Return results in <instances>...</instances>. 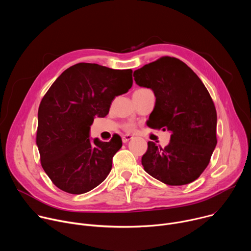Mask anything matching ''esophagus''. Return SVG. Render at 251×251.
Wrapping results in <instances>:
<instances>
[{
	"label": "esophagus",
	"instance_id": "34e87169",
	"mask_svg": "<svg viewBox=\"0 0 251 251\" xmlns=\"http://www.w3.org/2000/svg\"><path fill=\"white\" fill-rule=\"evenodd\" d=\"M132 138H133V137H132L131 135H129V134L123 135V136H122V142H123V143H127V142L130 141Z\"/></svg>",
	"mask_w": 251,
	"mask_h": 251
}]
</instances>
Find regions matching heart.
<instances>
[{"mask_svg": "<svg viewBox=\"0 0 251 251\" xmlns=\"http://www.w3.org/2000/svg\"><path fill=\"white\" fill-rule=\"evenodd\" d=\"M139 90H144V88H143V89H139ZM126 129H127V130H132V129H133V125H131V124L126 125Z\"/></svg>", "mask_w": 251, "mask_h": 251, "instance_id": "obj_1", "label": "heart"}]
</instances>
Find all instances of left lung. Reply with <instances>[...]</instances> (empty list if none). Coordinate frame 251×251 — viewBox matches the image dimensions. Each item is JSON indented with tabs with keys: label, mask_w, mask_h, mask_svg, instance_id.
<instances>
[{
	"label": "left lung",
	"mask_w": 251,
	"mask_h": 251,
	"mask_svg": "<svg viewBox=\"0 0 251 251\" xmlns=\"http://www.w3.org/2000/svg\"><path fill=\"white\" fill-rule=\"evenodd\" d=\"M141 87L153 90L156 103L147 122L171 133L169 145L148 142L144 170L169 186L194 182L207 167L217 146V110L194 71L180 59L164 56L134 71Z\"/></svg>",
	"instance_id": "left-lung-1"
}]
</instances>
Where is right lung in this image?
<instances>
[{
    "label": "right lung",
    "mask_w": 251,
    "mask_h": 251,
    "mask_svg": "<svg viewBox=\"0 0 251 251\" xmlns=\"http://www.w3.org/2000/svg\"><path fill=\"white\" fill-rule=\"evenodd\" d=\"M132 84L131 69L81 62L64 70L48 90L39 107L37 145L43 169L58 189L84 194L109 175L122 140H91L90 126Z\"/></svg>",
    "instance_id": "add662e5"
}]
</instances>
